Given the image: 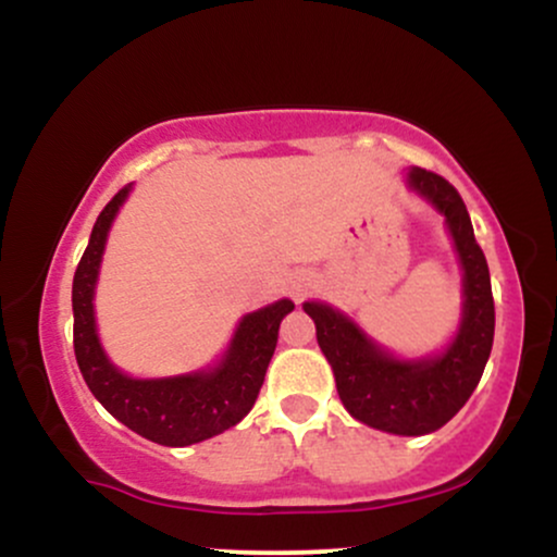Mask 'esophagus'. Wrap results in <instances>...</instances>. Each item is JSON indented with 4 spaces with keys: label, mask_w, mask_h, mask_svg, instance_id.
<instances>
[{
    "label": "esophagus",
    "mask_w": 557,
    "mask_h": 557,
    "mask_svg": "<svg viewBox=\"0 0 557 557\" xmlns=\"http://www.w3.org/2000/svg\"><path fill=\"white\" fill-rule=\"evenodd\" d=\"M311 285H314V283H311V277H306V274H304V277H298L296 283H293V290H296V298H304L306 290H309Z\"/></svg>",
    "instance_id": "1"
}]
</instances>
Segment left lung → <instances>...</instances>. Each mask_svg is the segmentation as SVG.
I'll use <instances>...</instances> for the list:
<instances>
[{
    "label": "left lung",
    "mask_w": 557,
    "mask_h": 557,
    "mask_svg": "<svg viewBox=\"0 0 557 557\" xmlns=\"http://www.w3.org/2000/svg\"><path fill=\"white\" fill-rule=\"evenodd\" d=\"M408 183L445 214L463 264V322L450 348L430 361H398L341 311L314 300L304 304V311L314 319L319 348L335 372L337 395L350 417L374 430L417 437L447 424L476 389L495 337V300L487 259L461 194L432 170L413 168Z\"/></svg>",
    "instance_id": "obj_1"
}]
</instances>
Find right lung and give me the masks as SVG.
I'll use <instances>...</instances> for the list:
<instances>
[{"label":"right lung","instance_id":"obj_1","mask_svg":"<svg viewBox=\"0 0 557 557\" xmlns=\"http://www.w3.org/2000/svg\"><path fill=\"white\" fill-rule=\"evenodd\" d=\"M131 185L120 188L101 209L73 280V345L83 380L94 398L123 421L127 430L157 445L183 447L230 430L246 417L264 385L280 322L293 311V300H277L243 317L225 361L212 372L170 380H133L112 367L101 350L94 324V285L104 253L107 233Z\"/></svg>","mask_w":557,"mask_h":557}]
</instances>
